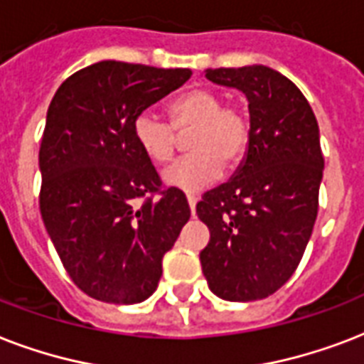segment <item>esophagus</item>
Wrapping results in <instances>:
<instances>
[{
	"mask_svg": "<svg viewBox=\"0 0 364 364\" xmlns=\"http://www.w3.org/2000/svg\"><path fill=\"white\" fill-rule=\"evenodd\" d=\"M186 199H188V205H190V208H191V213H196L197 197H196V196H191V193H188V196H186Z\"/></svg>",
	"mask_w": 364,
	"mask_h": 364,
	"instance_id": "obj_1",
	"label": "esophagus"
}]
</instances>
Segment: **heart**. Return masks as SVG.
Returning a JSON list of instances; mask_svg holds the SVG:
<instances>
[{
    "label": "heart",
    "instance_id": "obj_1",
    "mask_svg": "<svg viewBox=\"0 0 364 364\" xmlns=\"http://www.w3.org/2000/svg\"><path fill=\"white\" fill-rule=\"evenodd\" d=\"M171 123L154 109H142L134 117L132 134L138 148L150 161L168 163L178 148V134L190 133L188 150L163 173L173 188L197 191L213 184L226 167L237 165L250 144V117L237 104H224L220 92L196 87L180 95L168 106Z\"/></svg>",
    "mask_w": 364,
    "mask_h": 364
}]
</instances>
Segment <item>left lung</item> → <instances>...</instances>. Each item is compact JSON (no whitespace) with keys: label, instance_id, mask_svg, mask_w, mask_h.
Here are the masks:
<instances>
[{"label":"left lung","instance_id":"8db88e82","mask_svg":"<svg viewBox=\"0 0 364 364\" xmlns=\"http://www.w3.org/2000/svg\"><path fill=\"white\" fill-rule=\"evenodd\" d=\"M205 75L247 95L252 134L235 176L197 203L210 232L199 260L216 296L262 300L292 277L314 232L325 167L319 125L302 91L272 68Z\"/></svg>","mask_w":364,"mask_h":364}]
</instances>
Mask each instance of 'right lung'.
<instances>
[{"label": "right lung", "mask_w": 364, "mask_h": 364, "mask_svg": "<svg viewBox=\"0 0 364 364\" xmlns=\"http://www.w3.org/2000/svg\"><path fill=\"white\" fill-rule=\"evenodd\" d=\"M190 75L102 60L70 75L50 100L39 210L70 279L95 300L151 296L163 256L190 220L184 191L163 188L132 134L134 117Z\"/></svg>", "instance_id": "right-lung-1"}]
</instances>
